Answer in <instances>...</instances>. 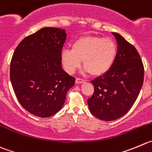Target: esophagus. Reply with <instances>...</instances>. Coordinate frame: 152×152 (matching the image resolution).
<instances>
[{
    "label": "esophagus",
    "mask_w": 152,
    "mask_h": 152,
    "mask_svg": "<svg viewBox=\"0 0 152 152\" xmlns=\"http://www.w3.org/2000/svg\"><path fill=\"white\" fill-rule=\"evenodd\" d=\"M85 80H83V79L81 78H79V77H77L76 78V83H84Z\"/></svg>",
    "instance_id": "obj_1"
}]
</instances>
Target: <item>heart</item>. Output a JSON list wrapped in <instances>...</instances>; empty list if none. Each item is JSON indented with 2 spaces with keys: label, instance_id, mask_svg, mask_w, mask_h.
<instances>
[{
  "label": "heart",
  "instance_id": "obj_1",
  "mask_svg": "<svg viewBox=\"0 0 152 152\" xmlns=\"http://www.w3.org/2000/svg\"><path fill=\"white\" fill-rule=\"evenodd\" d=\"M116 55L117 46L113 40L97 36H84L72 43V49L62 50L61 61L69 74H73L83 60L86 73L102 76L111 69Z\"/></svg>",
  "mask_w": 152,
  "mask_h": 152
}]
</instances>
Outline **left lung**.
Segmentation results:
<instances>
[{
  "label": "left lung",
  "mask_w": 152,
  "mask_h": 152,
  "mask_svg": "<svg viewBox=\"0 0 152 152\" xmlns=\"http://www.w3.org/2000/svg\"><path fill=\"white\" fill-rule=\"evenodd\" d=\"M116 39L117 55L111 69L91 83L94 93L87 100L91 113L103 121H113L130 110L140 94L144 67L137 49L120 34Z\"/></svg>",
  "instance_id": "8db88e82"
}]
</instances>
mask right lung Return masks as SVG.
I'll list each match as a JSON object with an SVG mask.
<instances>
[{
  "instance_id": "obj_1",
  "label": "right lung",
  "mask_w": 152,
  "mask_h": 152,
  "mask_svg": "<svg viewBox=\"0 0 152 152\" xmlns=\"http://www.w3.org/2000/svg\"><path fill=\"white\" fill-rule=\"evenodd\" d=\"M64 29L44 27L25 37L10 63V80L17 99L27 111L46 118L61 110L75 78L61 64L66 39Z\"/></svg>"
}]
</instances>
